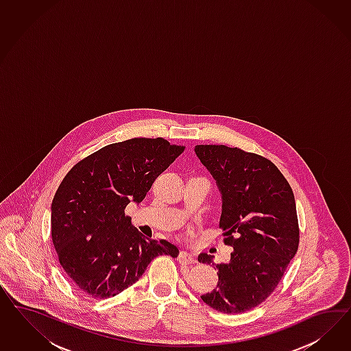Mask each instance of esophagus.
<instances>
[{
  "label": "esophagus",
  "mask_w": 351,
  "mask_h": 351,
  "mask_svg": "<svg viewBox=\"0 0 351 351\" xmlns=\"http://www.w3.org/2000/svg\"><path fill=\"white\" fill-rule=\"evenodd\" d=\"M178 260H179L180 264H186V265H191V264H195L197 263V258L191 255V254H189V252H185V251L180 252Z\"/></svg>",
  "instance_id": "1"
}]
</instances>
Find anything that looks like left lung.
I'll use <instances>...</instances> for the list:
<instances>
[{
    "label": "left lung",
    "mask_w": 351,
    "mask_h": 351,
    "mask_svg": "<svg viewBox=\"0 0 351 351\" xmlns=\"http://www.w3.org/2000/svg\"><path fill=\"white\" fill-rule=\"evenodd\" d=\"M195 154L223 194L220 229L233 247L230 261H198L219 270V282L203 301L225 314L248 311L269 298L298 252L300 242L295 195L270 160L226 145H197Z\"/></svg>",
    "instance_id": "left-lung-1"
}]
</instances>
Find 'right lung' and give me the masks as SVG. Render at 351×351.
I'll list each match as a JSON object with an SVG mask.
<instances>
[{
    "mask_svg": "<svg viewBox=\"0 0 351 351\" xmlns=\"http://www.w3.org/2000/svg\"><path fill=\"white\" fill-rule=\"evenodd\" d=\"M184 152L163 138L109 144L75 163L51 203V238L64 271L94 298H113L138 282L157 256L178 257L166 239H148L125 208L140 203Z\"/></svg>",
    "mask_w": 351,
    "mask_h": 351,
    "instance_id": "add662e5",
    "label": "right lung"
}]
</instances>
